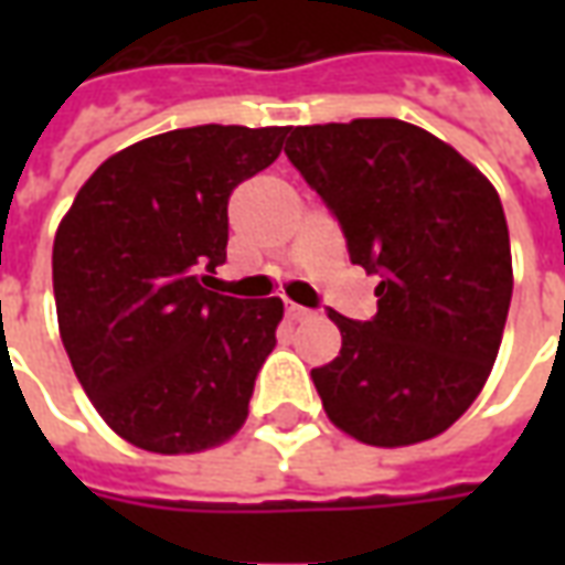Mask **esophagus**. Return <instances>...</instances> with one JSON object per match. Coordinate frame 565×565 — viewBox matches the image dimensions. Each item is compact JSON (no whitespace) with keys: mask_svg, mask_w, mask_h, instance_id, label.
Wrapping results in <instances>:
<instances>
[{"mask_svg":"<svg viewBox=\"0 0 565 565\" xmlns=\"http://www.w3.org/2000/svg\"><path fill=\"white\" fill-rule=\"evenodd\" d=\"M308 318H311V311H308V308L296 306V302H290V306H287V320L299 323V320H308Z\"/></svg>","mask_w":565,"mask_h":565,"instance_id":"34e87169","label":"esophagus"}]
</instances>
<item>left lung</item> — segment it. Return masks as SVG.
Here are the masks:
<instances>
[{
	"mask_svg": "<svg viewBox=\"0 0 565 565\" xmlns=\"http://www.w3.org/2000/svg\"><path fill=\"white\" fill-rule=\"evenodd\" d=\"M284 153L339 217L379 315L330 311L342 351L311 369L323 412L375 448L445 433L475 403L509 318L511 245L497 186L396 117L290 127Z\"/></svg>",
	"mask_w": 565,
	"mask_h": 565,
	"instance_id": "obj_1",
	"label": "left lung"
}]
</instances>
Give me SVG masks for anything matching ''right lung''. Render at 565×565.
I'll return each instance as SVG.
<instances>
[{
	"label": "right lung",
	"instance_id": "right-lung-1",
	"mask_svg": "<svg viewBox=\"0 0 565 565\" xmlns=\"http://www.w3.org/2000/svg\"><path fill=\"white\" fill-rule=\"evenodd\" d=\"M287 127L150 136L96 169L56 226L60 339L93 408L150 454H199L242 429L284 302L209 290L235 186L278 160Z\"/></svg>",
	"mask_w": 565,
	"mask_h": 565
}]
</instances>
